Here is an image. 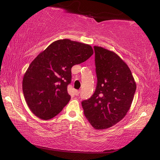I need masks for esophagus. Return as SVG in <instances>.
I'll list each match as a JSON object with an SVG mask.
<instances>
[{
    "label": "esophagus",
    "mask_w": 160,
    "mask_h": 160,
    "mask_svg": "<svg viewBox=\"0 0 160 160\" xmlns=\"http://www.w3.org/2000/svg\"><path fill=\"white\" fill-rule=\"evenodd\" d=\"M79 94H80V91L79 90H75V94L76 96H78L79 95Z\"/></svg>",
    "instance_id": "esophagus-1"
}]
</instances>
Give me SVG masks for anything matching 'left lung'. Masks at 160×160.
<instances>
[{
	"mask_svg": "<svg viewBox=\"0 0 160 160\" xmlns=\"http://www.w3.org/2000/svg\"><path fill=\"white\" fill-rule=\"evenodd\" d=\"M96 90L83 100L84 114L92 126L106 129L119 122L131 106L136 84L127 64L113 51L94 47Z\"/></svg>",
	"mask_w": 160,
	"mask_h": 160,
	"instance_id": "obj_1",
	"label": "left lung"
}]
</instances>
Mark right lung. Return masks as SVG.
<instances>
[{
	"mask_svg": "<svg viewBox=\"0 0 160 160\" xmlns=\"http://www.w3.org/2000/svg\"><path fill=\"white\" fill-rule=\"evenodd\" d=\"M93 54L91 46L60 39L51 44L29 65L22 80L27 104L35 116L49 120L68 103V85L71 82V68Z\"/></svg>",
	"mask_w": 160,
	"mask_h": 160,
	"instance_id": "add662e5",
	"label": "right lung"
}]
</instances>
